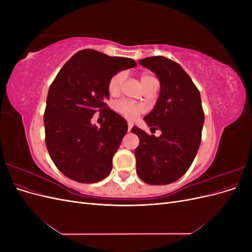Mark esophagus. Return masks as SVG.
I'll return each instance as SVG.
<instances>
[{
	"instance_id": "1",
	"label": "esophagus",
	"mask_w": 252,
	"mask_h": 252,
	"mask_svg": "<svg viewBox=\"0 0 252 252\" xmlns=\"http://www.w3.org/2000/svg\"><path fill=\"white\" fill-rule=\"evenodd\" d=\"M132 126H133V125H132L131 123H129V124H128V132H130V131H131V128H132Z\"/></svg>"
}]
</instances>
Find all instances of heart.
<instances>
[{
	"instance_id": "1",
	"label": "heart",
	"mask_w": 252,
	"mask_h": 252,
	"mask_svg": "<svg viewBox=\"0 0 252 252\" xmlns=\"http://www.w3.org/2000/svg\"><path fill=\"white\" fill-rule=\"evenodd\" d=\"M123 80H124V73L122 71L114 73L109 79L107 89H108V93L111 95L119 94L122 83H123ZM140 81H141L143 88H146L147 86L150 85L152 82H156L157 79L152 74L145 72V73L141 74ZM116 110L121 114V116H123L127 120L133 121L142 113L143 108L140 105L135 104V103L129 102L126 100H122L116 104Z\"/></svg>"
}]
</instances>
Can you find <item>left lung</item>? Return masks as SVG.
Listing matches in <instances>:
<instances>
[{"label": "left lung", "mask_w": 252, "mask_h": 252, "mask_svg": "<svg viewBox=\"0 0 252 252\" xmlns=\"http://www.w3.org/2000/svg\"><path fill=\"white\" fill-rule=\"evenodd\" d=\"M139 63L155 72L161 83L155 108L144 120L162 134L157 138L132 127L131 132L140 139L134 149L136 172L147 184H170L185 174L199 150L204 124L201 94L174 61L158 56Z\"/></svg>", "instance_id": "obj_1"}]
</instances>
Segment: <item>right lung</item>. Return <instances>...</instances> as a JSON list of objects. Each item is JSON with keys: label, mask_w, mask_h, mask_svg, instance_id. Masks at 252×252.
Instances as JSON below:
<instances>
[{"label": "right lung", "mask_w": 252, "mask_h": 252, "mask_svg": "<svg viewBox=\"0 0 252 252\" xmlns=\"http://www.w3.org/2000/svg\"><path fill=\"white\" fill-rule=\"evenodd\" d=\"M132 59L109 57L84 49L67 61L49 87L44 112L45 142L57 168L79 183L105 179L112 158L127 132V122L109 109L108 81L114 73L135 67ZM105 117L100 128L93 114Z\"/></svg>", "instance_id": "add662e5"}]
</instances>
